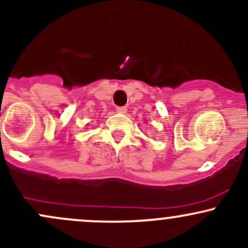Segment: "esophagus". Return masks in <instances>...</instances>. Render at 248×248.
<instances>
[{
    "mask_svg": "<svg viewBox=\"0 0 248 248\" xmlns=\"http://www.w3.org/2000/svg\"><path fill=\"white\" fill-rule=\"evenodd\" d=\"M116 111H117V113H120V114H126L127 108H126V107H117Z\"/></svg>",
    "mask_w": 248,
    "mask_h": 248,
    "instance_id": "esophagus-1",
    "label": "esophagus"
}]
</instances>
